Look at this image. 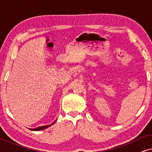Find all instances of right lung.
<instances>
[{"instance_id":"right-lung-1","label":"right lung","mask_w":152,"mask_h":152,"mask_svg":"<svg viewBox=\"0 0 152 152\" xmlns=\"http://www.w3.org/2000/svg\"><path fill=\"white\" fill-rule=\"evenodd\" d=\"M55 122H56V121L54 122L53 124H50V125H48V126H39V127H37V128H36V129H30L31 131H40V130L45 129H46V128H48V127H49L50 126L53 125V124L54 123H55Z\"/></svg>"}]
</instances>
